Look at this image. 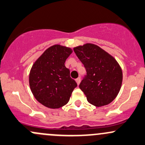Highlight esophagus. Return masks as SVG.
Returning <instances> with one entry per match:
<instances>
[{"instance_id": "34e87169", "label": "esophagus", "mask_w": 145, "mask_h": 145, "mask_svg": "<svg viewBox=\"0 0 145 145\" xmlns=\"http://www.w3.org/2000/svg\"><path fill=\"white\" fill-rule=\"evenodd\" d=\"M75 81H76V82H77V85H79V84H80V82H81V79H80V77H78V78L76 79H75Z\"/></svg>"}]
</instances>
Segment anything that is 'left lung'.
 <instances>
[{"mask_svg": "<svg viewBox=\"0 0 145 145\" xmlns=\"http://www.w3.org/2000/svg\"><path fill=\"white\" fill-rule=\"evenodd\" d=\"M74 52L86 70L79 88L88 102L98 107L113 102L122 82V68L116 59L93 43L74 48Z\"/></svg>", "mask_w": 145, "mask_h": 145, "instance_id": "left-lung-1", "label": "left lung"}]
</instances>
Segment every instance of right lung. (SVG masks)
Listing matches in <instances>:
<instances>
[{"mask_svg": "<svg viewBox=\"0 0 145 145\" xmlns=\"http://www.w3.org/2000/svg\"><path fill=\"white\" fill-rule=\"evenodd\" d=\"M71 48L54 45L48 48L32 65L29 75L31 91L39 103L59 108L69 101L77 83L65 66Z\"/></svg>", "mask_w": 145, "mask_h": 145, "instance_id": "right-lung-1", "label": "right lung"}]
</instances>
